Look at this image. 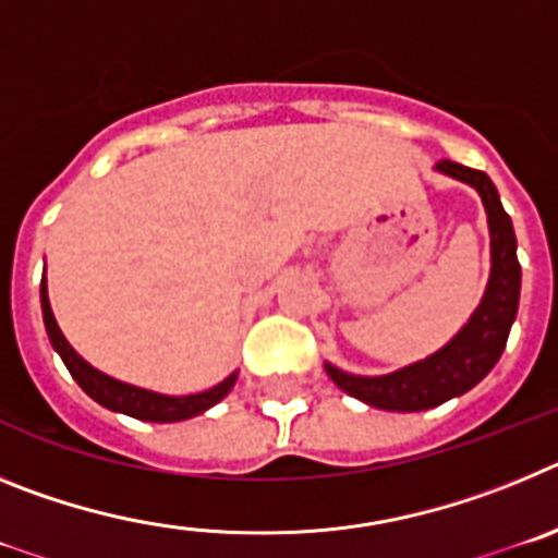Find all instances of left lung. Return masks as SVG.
I'll use <instances>...</instances> for the list:
<instances>
[{
    "label": "left lung",
    "mask_w": 558,
    "mask_h": 558,
    "mask_svg": "<svg viewBox=\"0 0 558 558\" xmlns=\"http://www.w3.org/2000/svg\"><path fill=\"white\" fill-rule=\"evenodd\" d=\"M436 170L458 181H466L481 192L492 231L489 288L483 293L481 307L475 310L470 324L445 349H438L422 363L399 368L386 377H354V374L340 372L327 363V374L340 391L363 399L372 408H383V411H427V408L441 405L447 399L461 397L472 386H477L500 360L511 324L517 318V304H520V263H517L514 226L502 209L492 179L486 172L450 159L438 161Z\"/></svg>",
    "instance_id": "1"
}]
</instances>
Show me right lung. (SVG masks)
<instances>
[{
	"instance_id": "add662e5",
	"label": "right lung",
	"mask_w": 558,
	"mask_h": 558,
	"mask_svg": "<svg viewBox=\"0 0 558 558\" xmlns=\"http://www.w3.org/2000/svg\"><path fill=\"white\" fill-rule=\"evenodd\" d=\"M41 310L49 340H52L56 352L61 354V360L66 363L69 374L77 379V386H81L88 397L95 399V402H100V405H106L108 411L128 413V416L142 418V422H181V418L198 416L206 408L218 405L220 399H223L226 393L231 391V386H234L236 374L226 377L220 386L209 388V391L204 393H192V397H165V393H153L145 391V388L128 386V383L106 377L102 372L92 368L75 349L69 347L63 332L58 329L52 307H49L47 282H41Z\"/></svg>"
}]
</instances>
